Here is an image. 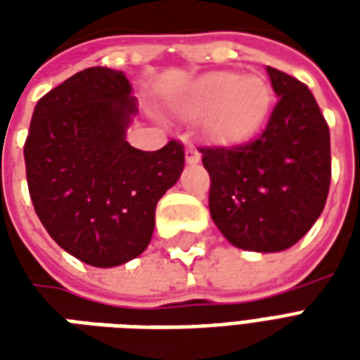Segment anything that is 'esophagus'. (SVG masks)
I'll use <instances>...</instances> for the list:
<instances>
[{
	"mask_svg": "<svg viewBox=\"0 0 360 360\" xmlns=\"http://www.w3.org/2000/svg\"><path fill=\"white\" fill-rule=\"evenodd\" d=\"M185 160H187V164H198L200 162V152L195 148V146H187L185 148Z\"/></svg>",
	"mask_w": 360,
	"mask_h": 360,
	"instance_id": "34e87169",
	"label": "esophagus"
}]
</instances>
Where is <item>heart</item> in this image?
Segmentation results:
<instances>
[{
  "label": "heart",
  "instance_id": "heart-1",
  "mask_svg": "<svg viewBox=\"0 0 360 360\" xmlns=\"http://www.w3.org/2000/svg\"><path fill=\"white\" fill-rule=\"evenodd\" d=\"M270 102V89L257 75L216 71L193 86L188 111L196 117L206 115V131L214 141L239 144L264 125Z\"/></svg>",
  "mask_w": 360,
  "mask_h": 360
}]
</instances>
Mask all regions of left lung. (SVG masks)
<instances>
[{"label":"left lung","mask_w":360,"mask_h":360,"mask_svg":"<svg viewBox=\"0 0 360 360\" xmlns=\"http://www.w3.org/2000/svg\"><path fill=\"white\" fill-rule=\"evenodd\" d=\"M278 103L255 141L202 146L210 173L208 206L227 241L245 250L293 247L324 210L330 129L307 84L268 67Z\"/></svg>","instance_id":"1"}]
</instances>
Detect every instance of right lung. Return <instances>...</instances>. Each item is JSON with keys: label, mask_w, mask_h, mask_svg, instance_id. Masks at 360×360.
I'll return each mask as SVG.
<instances>
[{"label": "right lung", "mask_w": 360, "mask_h": 360, "mask_svg": "<svg viewBox=\"0 0 360 360\" xmlns=\"http://www.w3.org/2000/svg\"><path fill=\"white\" fill-rule=\"evenodd\" d=\"M134 113L125 73L90 67L38 100L25 142L28 193L42 226L96 268L144 252L158 200L185 165L179 141L156 152L125 141Z\"/></svg>", "instance_id": "obj_1"}]
</instances>
